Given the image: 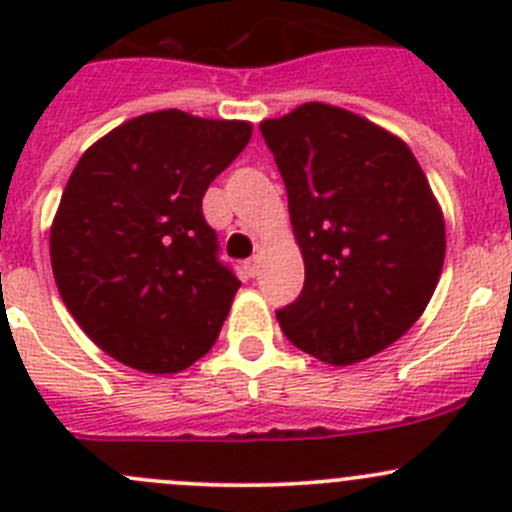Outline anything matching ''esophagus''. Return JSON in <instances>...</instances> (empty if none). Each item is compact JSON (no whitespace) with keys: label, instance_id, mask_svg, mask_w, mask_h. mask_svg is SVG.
<instances>
[{"label":"esophagus","instance_id":"obj_1","mask_svg":"<svg viewBox=\"0 0 512 512\" xmlns=\"http://www.w3.org/2000/svg\"><path fill=\"white\" fill-rule=\"evenodd\" d=\"M245 272L250 277H257V272H260V257H250V260H245Z\"/></svg>","mask_w":512,"mask_h":512}]
</instances>
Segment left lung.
Masks as SVG:
<instances>
[{
  "label": "left lung",
  "instance_id": "8db88e82",
  "mask_svg": "<svg viewBox=\"0 0 512 512\" xmlns=\"http://www.w3.org/2000/svg\"><path fill=\"white\" fill-rule=\"evenodd\" d=\"M287 188L302 294L277 312L294 347L332 366L379 354L423 314L446 223L411 148L329 103L260 123Z\"/></svg>",
  "mask_w": 512,
  "mask_h": 512
}]
</instances>
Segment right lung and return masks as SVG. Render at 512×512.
Here are the masks:
<instances>
[{
    "instance_id": "obj_1",
    "label": "right lung",
    "mask_w": 512,
    "mask_h": 512,
    "mask_svg": "<svg viewBox=\"0 0 512 512\" xmlns=\"http://www.w3.org/2000/svg\"><path fill=\"white\" fill-rule=\"evenodd\" d=\"M252 123L168 108L131 118L81 156L51 223L56 287L108 356L175 374L210 352L240 280L203 218L208 185Z\"/></svg>"
}]
</instances>
